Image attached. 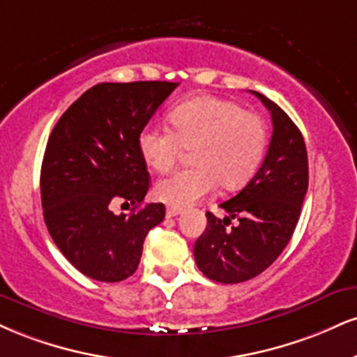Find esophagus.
<instances>
[{
    "instance_id": "1",
    "label": "esophagus",
    "mask_w": 357,
    "mask_h": 357,
    "mask_svg": "<svg viewBox=\"0 0 357 357\" xmlns=\"http://www.w3.org/2000/svg\"><path fill=\"white\" fill-rule=\"evenodd\" d=\"M179 214H183V209H178V208H167L166 209L167 218H176V216H179Z\"/></svg>"
}]
</instances>
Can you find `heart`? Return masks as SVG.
Masks as SVG:
<instances>
[{
    "mask_svg": "<svg viewBox=\"0 0 357 357\" xmlns=\"http://www.w3.org/2000/svg\"><path fill=\"white\" fill-rule=\"evenodd\" d=\"M173 130L148 124L137 137L146 165L158 173L174 166L184 148H191L192 166L161 179L154 195L171 208H188L214 191L243 186L263 161L268 130L259 116L238 102L216 96H196L169 113Z\"/></svg>",
    "mask_w": 357,
    "mask_h": 357,
    "instance_id": "heart-1",
    "label": "heart"
}]
</instances>
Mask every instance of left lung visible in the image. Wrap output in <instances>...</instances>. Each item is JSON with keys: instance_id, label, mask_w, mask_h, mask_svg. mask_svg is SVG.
<instances>
[{"instance_id": "obj_1", "label": "left lung", "mask_w": 357, "mask_h": 357, "mask_svg": "<svg viewBox=\"0 0 357 357\" xmlns=\"http://www.w3.org/2000/svg\"><path fill=\"white\" fill-rule=\"evenodd\" d=\"M251 93L273 118L268 153L251 181L220 204L229 218L220 220L206 213L208 226L195 244L199 271L225 284L256 278L278 259L301 216L309 181L307 151L299 128L276 102ZM234 217L238 225L229 227Z\"/></svg>"}]
</instances>
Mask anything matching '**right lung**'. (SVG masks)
I'll return each instance as SVG.
<instances>
[{"label": "right lung", "mask_w": 357, "mask_h": 357, "mask_svg": "<svg viewBox=\"0 0 357 357\" xmlns=\"http://www.w3.org/2000/svg\"><path fill=\"white\" fill-rule=\"evenodd\" d=\"M179 83H100L81 94L56 123L41 166L46 227L59 251L84 276L118 282L135 274L149 231L165 204L139 208L149 173L139 132ZM131 204L130 215L110 211Z\"/></svg>", "instance_id": "obj_1"}]
</instances>
